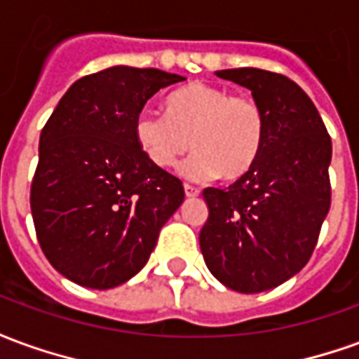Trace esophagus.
<instances>
[{
    "mask_svg": "<svg viewBox=\"0 0 359 359\" xmlns=\"http://www.w3.org/2000/svg\"><path fill=\"white\" fill-rule=\"evenodd\" d=\"M198 194H200L198 188L190 187V184H184V196H187V198H196Z\"/></svg>",
    "mask_w": 359,
    "mask_h": 359,
    "instance_id": "1",
    "label": "esophagus"
}]
</instances>
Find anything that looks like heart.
<instances>
[{
    "label": "heart",
    "instance_id": "heart-1",
    "mask_svg": "<svg viewBox=\"0 0 359 359\" xmlns=\"http://www.w3.org/2000/svg\"><path fill=\"white\" fill-rule=\"evenodd\" d=\"M265 113L248 95H233L211 84H192L172 92L165 113L142 109L134 118V140L161 169L177 163L188 180L241 179L256 165L265 142Z\"/></svg>",
    "mask_w": 359,
    "mask_h": 359
}]
</instances>
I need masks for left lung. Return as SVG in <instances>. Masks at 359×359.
I'll return each instance as SVG.
<instances>
[{"label":"left lung","mask_w":359,"mask_h":359,"mask_svg":"<svg viewBox=\"0 0 359 359\" xmlns=\"http://www.w3.org/2000/svg\"><path fill=\"white\" fill-rule=\"evenodd\" d=\"M252 92L265 113L256 165L229 188H205L200 248L211 275L236 292L283 285L308 264L331 208L332 146L308 94L283 74L241 67L215 73Z\"/></svg>","instance_id":"obj_1"}]
</instances>
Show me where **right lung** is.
<instances>
[{"mask_svg": "<svg viewBox=\"0 0 359 359\" xmlns=\"http://www.w3.org/2000/svg\"><path fill=\"white\" fill-rule=\"evenodd\" d=\"M187 81L115 65L67 90L40 134L30 210L43 254L76 285L107 290L148 264L184 188L134 140V118L159 90Z\"/></svg>", "mask_w": 359, "mask_h": 359, "instance_id": "1", "label": "right lung"}]
</instances>
